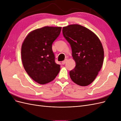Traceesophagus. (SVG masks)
<instances>
[{"instance_id": "1", "label": "esophagus", "mask_w": 121, "mask_h": 121, "mask_svg": "<svg viewBox=\"0 0 121 121\" xmlns=\"http://www.w3.org/2000/svg\"><path fill=\"white\" fill-rule=\"evenodd\" d=\"M67 61H68V60H67V59H65L64 61H62V64H63V65L65 64V63H67Z\"/></svg>"}]
</instances>
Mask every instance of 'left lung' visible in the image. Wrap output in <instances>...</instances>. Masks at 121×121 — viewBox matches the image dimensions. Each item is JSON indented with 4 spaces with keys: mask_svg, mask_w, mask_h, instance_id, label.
Masks as SVG:
<instances>
[{
    "mask_svg": "<svg viewBox=\"0 0 121 121\" xmlns=\"http://www.w3.org/2000/svg\"><path fill=\"white\" fill-rule=\"evenodd\" d=\"M64 37L71 45L75 68L69 72L72 81L88 86L97 76L103 64L104 51L99 39L93 32L78 24L63 28Z\"/></svg>",
    "mask_w": 121,
    "mask_h": 121,
    "instance_id": "left-lung-1",
    "label": "left lung"
}]
</instances>
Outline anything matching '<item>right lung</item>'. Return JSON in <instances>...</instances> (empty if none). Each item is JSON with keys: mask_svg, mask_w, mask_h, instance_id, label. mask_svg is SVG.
Returning <instances> with one entry per match:
<instances>
[{"mask_svg": "<svg viewBox=\"0 0 121 121\" xmlns=\"http://www.w3.org/2000/svg\"><path fill=\"white\" fill-rule=\"evenodd\" d=\"M61 27L46 26L29 33L22 45L24 68L30 77L40 84L52 81L58 74L60 65L55 62L52 49L53 41Z\"/></svg>", "mask_w": 121, "mask_h": 121, "instance_id": "add662e5", "label": "right lung"}]
</instances>
